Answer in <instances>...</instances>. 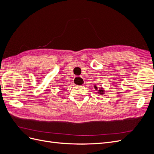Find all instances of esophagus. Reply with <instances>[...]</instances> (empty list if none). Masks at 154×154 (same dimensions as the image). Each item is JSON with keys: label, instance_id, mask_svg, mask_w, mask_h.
Returning a JSON list of instances; mask_svg holds the SVG:
<instances>
[{"label": "esophagus", "instance_id": "obj_1", "mask_svg": "<svg viewBox=\"0 0 154 154\" xmlns=\"http://www.w3.org/2000/svg\"><path fill=\"white\" fill-rule=\"evenodd\" d=\"M74 83L77 85H82L84 84L83 79L80 76H76L74 79Z\"/></svg>", "mask_w": 154, "mask_h": 154}]
</instances>
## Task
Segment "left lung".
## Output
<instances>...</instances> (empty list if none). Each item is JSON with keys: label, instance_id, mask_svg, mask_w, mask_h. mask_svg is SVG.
Instances as JSON below:
<instances>
[{"label": "left lung", "instance_id": "1", "mask_svg": "<svg viewBox=\"0 0 154 154\" xmlns=\"http://www.w3.org/2000/svg\"><path fill=\"white\" fill-rule=\"evenodd\" d=\"M94 88H95V89L97 91V87H96V85H94ZM99 93H100V94H103V90L102 89V88H100L99 89Z\"/></svg>", "mask_w": 154, "mask_h": 154}]
</instances>
